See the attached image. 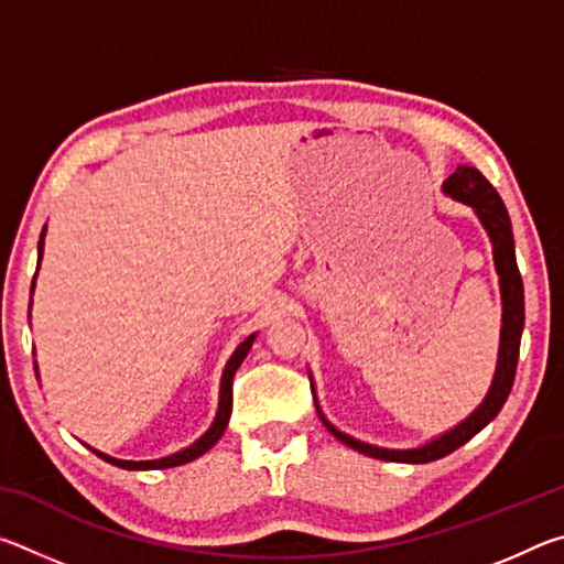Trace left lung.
<instances>
[{
    "label": "left lung",
    "instance_id": "1",
    "mask_svg": "<svg viewBox=\"0 0 564 564\" xmlns=\"http://www.w3.org/2000/svg\"><path fill=\"white\" fill-rule=\"evenodd\" d=\"M443 191L447 196H453L455 202H463L473 208L485 226V231L490 236L492 243V259L495 269L500 275V295H502V328H500V352H498V368H495L492 386L488 395L475 413L467 415L460 425H455L453 431L443 433L435 441L410 447V451H390V447L368 445L362 441H356L346 433H340L336 425H330L326 415L321 413V405L316 400V410L323 420V425L338 437L343 445L352 447L368 457H378V460L388 463H433L437 457L451 455L457 447L465 445L473 435L482 431L490 420L500 413V408L508 400L514 380V370H518L520 358V338L524 326V291H522V275L518 271V261H514V241H512V224L505 208L502 198L495 186L485 178L480 171L473 166H457L455 174L445 178Z\"/></svg>",
    "mask_w": 564,
    "mask_h": 564
}]
</instances>
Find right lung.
I'll return each mask as SVG.
<instances>
[{
    "instance_id": "add662e5",
    "label": "right lung",
    "mask_w": 564,
    "mask_h": 564,
    "mask_svg": "<svg viewBox=\"0 0 564 564\" xmlns=\"http://www.w3.org/2000/svg\"><path fill=\"white\" fill-rule=\"evenodd\" d=\"M44 231H46V226H44ZM44 231H42V238H40V261H42V251H44ZM32 291H34V283H32ZM253 338H256V333H253V336H248L241 343V346L234 350V356L228 358L226 368H224V376H221V393H218L216 417H214L212 427H208V431L202 437H198L196 443H191L188 447H184V451H178L174 455L159 457V460H119V457H111L107 453H99V451H94V447H91V451L97 453L101 460H107V463L117 465V467H123V470H164V467H176V465H184V463L196 460V457H202L206 451H212V447L218 443V437L224 435L226 425H228V417H231V405H234V390H231V386H234V376H236L238 366H241V362H243V358L248 356V350H251Z\"/></svg>"
}]
</instances>
